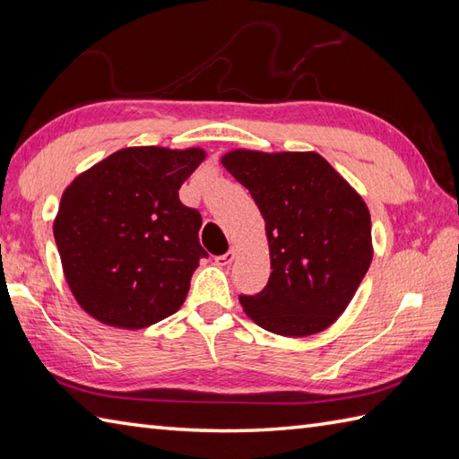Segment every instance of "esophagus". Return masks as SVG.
<instances>
[{"label": "esophagus", "mask_w": 459, "mask_h": 459, "mask_svg": "<svg viewBox=\"0 0 459 459\" xmlns=\"http://www.w3.org/2000/svg\"><path fill=\"white\" fill-rule=\"evenodd\" d=\"M232 260H235V250H232V248L229 252H224V255L214 258V262H217V264H221V266H229Z\"/></svg>", "instance_id": "1"}]
</instances>
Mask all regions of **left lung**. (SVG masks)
Segmentation results:
<instances>
[{
  "label": "left lung",
  "instance_id": "1",
  "mask_svg": "<svg viewBox=\"0 0 459 459\" xmlns=\"http://www.w3.org/2000/svg\"><path fill=\"white\" fill-rule=\"evenodd\" d=\"M222 165L266 222L272 274L238 299L247 316L286 337L314 335L343 314L373 260L360 195L316 152L235 150Z\"/></svg>",
  "mask_w": 459,
  "mask_h": 459
}]
</instances>
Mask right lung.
Listing matches in <instances>:
<instances>
[{
  "label": "right lung",
  "instance_id": "1",
  "mask_svg": "<svg viewBox=\"0 0 459 459\" xmlns=\"http://www.w3.org/2000/svg\"><path fill=\"white\" fill-rule=\"evenodd\" d=\"M204 152L126 148L79 175L61 197L55 242L81 307L106 325L142 329L187 298L201 212L179 201Z\"/></svg>",
  "mask_w": 459,
  "mask_h": 459
}]
</instances>
